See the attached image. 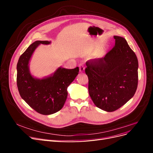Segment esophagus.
<instances>
[{"mask_svg":"<svg viewBox=\"0 0 153 153\" xmlns=\"http://www.w3.org/2000/svg\"><path fill=\"white\" fill-rule=\"evenodd\" d=\"M78 66H79V68H80V72H83L84 71L85 69V66L83 64H79V65H78Z\"/></svg>","mask_w":153,"mask_h":153,"instance_id":"1","label":"esophagus"}]
</instances>
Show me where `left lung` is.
<instances>
[{
  "instance_id": "1",
  "label": "left lung",
  "mask_w": 153,
  "mask_h": 153,
  "mask_svg": "<svg viewBox=\"0 0 153 153\" xmlns=\"http://www.w3.org/2000/svg\"><path fill=\"white\" fill-rule=\"evenodd\" d=\"M115 45L104 57L86 62L88 89L94 105L106 112L121 108L135 94L138 59L126 40L115 36Z\"/></svg>"
}]
</instances>
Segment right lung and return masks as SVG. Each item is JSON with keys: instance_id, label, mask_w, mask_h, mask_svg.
<instances>
[{"instance_id": "obj_1", "label": "right lung", "mask_w": 153, "mask_h": 153, "mask_svg": "<svg viewBox=\"0 0 153 153\" xmlns=\"http://www.w3.org/2000/svg\"><path fill=\"white\" fill-rule=\"evenodd\" d=\"M50 41H36L23 53L17 63L16 83L22 98L37 112L50 115L58 112L64 105L68 96V87L79 72L76 67L69 69L59 68L52 76L37 79L29 72V62L35 49L40 44Z\"/></svg>"}]
</instances>
